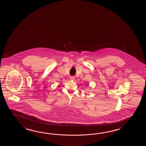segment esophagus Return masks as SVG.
<instances>
[{"label": "esophagus", "instance_id": "1", "mask_svg": "<svg viewBox=\"0 0 146 146\" xmlns=\"http://www.w3.org/2000/svg\"><path fill=\"white\" fill-rule=\"evenodd\" d=\"M70 79L71 80H75V78L74 77V76H71L70 77Z\"/></svg>", "mask_w": 146, "mask_h": 146}]
</instances>
